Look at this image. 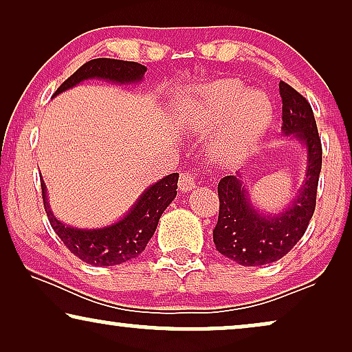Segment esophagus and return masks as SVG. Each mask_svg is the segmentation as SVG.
I'll list each match as a JSON object with an SVG mask.
<instances>
[{
    "mask_svg": "<svg viewBox=\"0 0 352 352\" xmlns=\"http://www.w3.org/2000/svg\"><path fill=\"white\" fill-rule=\"evenodd\" d=\"M195 179L197 176L194 173H184L179 177V189L182 192H190L192 189H195Z\"/></svg>",
    "mask_w": 352,
    "mask_h": 352,
    "instance_id": "34e87169",
    "label": "esophagus"
}]
</instances>
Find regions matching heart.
Returning <instances> with one entry per match:
<instances>
[{
  "instance_id": "obj_1",
  "label": "heart",
  "mask_w": 352,
  "mask_h": 352,
  "mask_svg": "<svg viewBox=\"0 0 352 352\" xmlns=\"http://www.w3.org/2000/svg\"><path fill=\"white\" fill-rule=\"evenodd\" d=\"M182 122L197 133L218 128L211 153L221 163L239 162L253 152L272 122L271 99L226 78L195 86L181 102Z\"/></svg>"
}]
</instances>
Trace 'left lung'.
Segmentation results:
<instances>
[{
  "label": "left lung",
  "mask_w": 352,
  "mask_h": 352,
  "mask_svg": "<svg viewBox=\"0 0 352 352\" xmlns=\"http://www.w3.org/2000/svg\"><path fill=\"white\" fill-rule=\"evenodd\" d=\"M282 99V134L305 147V179L282 210H259L250 199L245 175L237 171L218 184L219 218L213 230L216 250L242 266H264L285 256L305 235L316 210L322 168V146L314 113L290 85L278 83Z\"/></svg>",
  "instance_id": "left-lung-1"
}]
</instances>
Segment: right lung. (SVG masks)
Segmentation results:
<instances>
[{
	"mask_svg": "<svg viewBox=\"0 0 352 352\" xmlns=\"http://www.w3.org/2000/svg\"><path fill=\"white\" fill-rule=\"evenodd\" d=\"M146 72L147 67L138 62L99 57L86 62L67 78L57 88L54 98L88 80H102L120 86L138 85L142 83ZM177 179V173L162 177L155 184L148 186L118 221L93 229L74 228L57 218L51 210L46 184L41 177L43 204L54 232L75 256L91 266H117L138 258L146 250L148 240L155 234L163 211L175 200Z\"/></svg>",
	"mask_w": 352,
	"mask_h": 352,
	"instance_id": "obj_1",
	"label": "right lung"
}]
</instances>
